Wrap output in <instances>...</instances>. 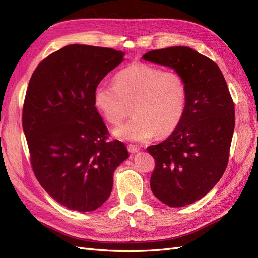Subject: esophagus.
<instances>
[{
    "instance_id": "34e87169",
    "label": "esophagus",
    "mask_w": 258,
    "mask_h": 258,
    "mask_svg": "<svg viewBox=\"0 0 258 258\" xmlns=\"http://www.w3.org/2000/svg\"><path fill=\"white\" fill-rule=\"evenodd\" d=\"M127 150H128L131 153H135V152H138V151H139V148H138L137 146H135V145L130 144V145H127Z\"/></svg>"
}]
</instances>
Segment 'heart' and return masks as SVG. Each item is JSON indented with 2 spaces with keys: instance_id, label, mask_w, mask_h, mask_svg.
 I'll return each mask as SVG.
<instances>
[{
  "instance_id": "b5f03b06",
  "label": "heart",
  "mask_w": 258,
  "mask_h": 258,
  "mask_svg": "<svg viewBox=\"0 0 258 258\" xmlns=\"http://www.w3.org/2000/svg\"><path fill=\"white\" fill-rule=\"evenodd\" d=\"M114 86L105 82L94 90V104L103 117L118 125L128 114L133 117L114 130V135L132 141H146L155 134L167 136L184 117L187 84L178 71H164L147 63H133L119 71Z\"/></svg>"
}]
</instances>
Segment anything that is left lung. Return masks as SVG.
<instances>
[{
	"label": "left lung",
	"instance_id": "8db88e82",
	"mask_svg": "<svg viewBox=\"0 0 258 258\" xmlns=\"http://www.w3.org/2000/svg\"><path fill=\"white\" fill-rule=\"evenodd\" d=\"M143 59L169 66L187 84L184 117L171 135L147 148L155 161L152 193L169 207L203 198L225 171L235 128V105L219 66L188 47L147 52Z\"/></svg>",
	"mask_w": 258,
	"mask_h": 258
}]
</instances>
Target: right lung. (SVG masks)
I'll return each instance as SVG.
<instances>
[{"label": "right lung", "mask_w": 258, "mask_h": 258, "mask_svg": "<svg viewBox=\"0 0 258 258\" xmlns=\"http://www.w3.org/2000/svg\"><path fill=\"white\" fill-rule=\"evenodd\" d=\"M124 61L112 48L70 45L41 61L27 89L22 127L39 184L70 210H96L110 196L113 171L128 157L94 104V90Z\"/></svg>", "instance_id": "right-lung-1"}]
</instances>
